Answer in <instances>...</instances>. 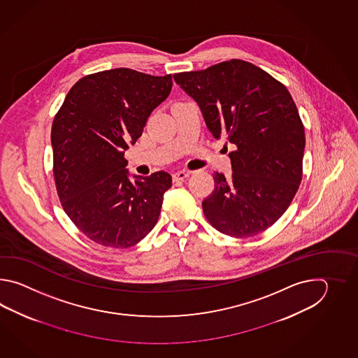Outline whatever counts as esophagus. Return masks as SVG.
Wrapping results in <instances>:
<instances>
[{
	"mask_svg": "<svg viewBox=\"0 0 358 358\" xmlns=\"http://www.w3.org/2000/svg\"><path fill=\"white\" fill-rule=\"evenodd\" d=\"M190 176L189 171H184V170H180V171H176L173 174V180L174 182H179V180H184L185 178H188Z\"/></svg>",
	"mask_w": 358,
	"mask_h": 358,
	"instance_id": "34e87169",
	"label": "esophagus"
}]
</instances>
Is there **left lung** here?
<instances>
[{
	"label": "left lung",
	"instance_id": "obj_1",
	"mask_svg": "<svg viewBox=\"0 0 358 358\" xmlns=\"http://www.w3.org/2000/svg\"><path fill=\"white\" fill-rule=\"evenodd\" d=\"M213 138H227L233 174H213L206 219L234 238L257 236L287 211L302 180L303 124L288 90L243 60L174 74Z\"/></svg>",
	"mask_w": 358,
	"mask_h": 358
}]
</instances>
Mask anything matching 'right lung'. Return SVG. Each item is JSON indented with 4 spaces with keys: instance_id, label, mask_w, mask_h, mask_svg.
Returning a JSON list of instances; mask_svg holds the SVG:
<instances>
[{
    "instance_id": "1",
    "label": "right lung",
    "mask_w": 358,
    "mask_h": 358,
    "mask_svg": "<svg viewBox=\"0 0 358 358\" xmlns=\"http://www.w3.org/2000/svg\"><path fill=\"white\" fill-rule=\"evenodd\" d=\"M171 76L128 68L79 79L51 130L54 176L70 220L93 242L129 248L156 225L171 176L129 178L124 153L142 136L148 116L168 99Z\"/></svg>"
}]
</instances>
